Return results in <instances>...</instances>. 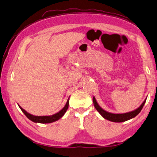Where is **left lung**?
<instances>
[{
	"instance_id": "obj_1",
	"label": "left lung",
	"mask_w": 157,
	"mask_h": 157,
	"mask_svg": "<svg viewBox=\"0 0 157 157\" xmlns=\"http://www.w3.org/2000/svg\"><path fill=\"white\" fill-rule=\"evenodd\" d=\"M146 98L144 100L142 104L139 106L137 109H136L135 110L124 113H113L104 110V109L100 107V105L98 104V102L94 96L93 97V102L96 110L99 112V113L105 119L113 122H125V121L132 119V118L137 116V115L140 113V111H141V109H142L144 105H145V102L146 101Z\"/></svg>"
}]
</instances>
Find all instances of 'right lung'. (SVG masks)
<instances>
[{
  "mask_svg": "<svg viewBox=\"0 0 157 157\" xmlns=\"http://www.w3.org/2000/svg\"><path fill=\"white\" fill-rule=\"evenodd\" d=\"M69 99H70V97L68 98V99H67L66 104L64 106V107L61 110L57 112V113H55L52 115H44V116H37V115H33L32 114H30L29 113H28L27 111H26L25 109H22L18 104H17V105L19 106L20 109H21L24 114H25L29 120H31L32 122H33L35 123L48 124V123L54 122L55 121H57L59 120L61 117H62V116H63V115L65 114V113L66 112L67 109H68Z\"/></svg>",
  "mask_w": 157,
  "mask_h": 157,
  "instance_id": "obj_1",
  "label": "right lung"
}]
</instances>
